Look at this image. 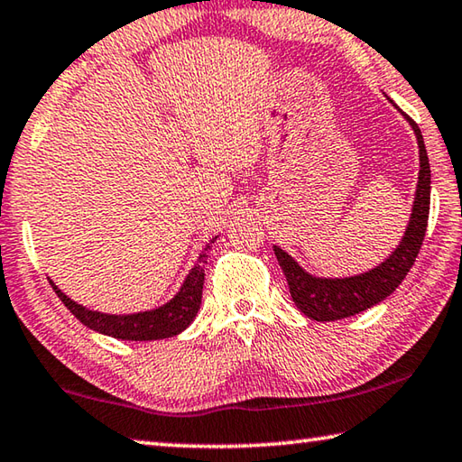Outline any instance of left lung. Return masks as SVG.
<instances>
[{"label":"left lung","mask_w":462,"mask_h":462,"mask_svg":"<svg viewBox=\"0 0 462 462\" xmlns=\"http://www.w3.org/2000/svg\"><path fill=\"white\" fill-rule=\"evenodd\" d=\"M403 117L408 119V124L416 134L420 150V172L406 233H403L395 252H392L385 262L375 265L374 270L359 273V276L317 278L302 270L300 263L292 255H288L284 249L273 245L280 268L288 280L292 300L300 309V312H304V317L319 322L355 317V314L385 300L402 284V280L408 276L410 268L416 262L426 236L428 213H430V162H428L424 137L416 121L408 116Z\"/></svg>","instance_id":"obj_1"}]
</instances>
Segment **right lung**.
Instances as JSON below:
<instances>
[{"instance_id":"add662e5","label":"right lung","mask_w":462,"mask_h":462,"mask_svg":"<svg viewBox=\"0 0 462 462\" xmlns=\"http://www.w3.org/2000/svg\"><path fill=\"white\" fill-rule=\"evenodd\" d=\"M217 241L213 237L202 249L197 263L192 265L189 276L184 278L182 286L174 298H170L166 304L158 306L153 310L134 312V314H105L99 310H91L87 306L79 304L62 292V290L51 280L56 296L62 304L83 322L85 327L97 330V333L107 335L121 341H158V338H170L180 335L197 317L202 300V284H205V263L210 245Z\"/></svg>"}]
</instances>
